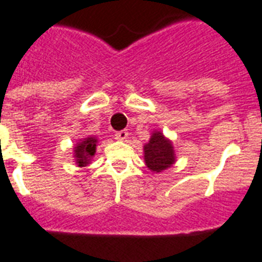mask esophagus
I'll use <instances>...</instances> for the list:
<instances>
[{
  "mask_svg": "<svg viewBox=\"0 0 262 262\" xmlns=\"http://www.w3.org/2000/svg\"><path fill=\"white\" fill-rule=\"evenodd\" d=\"M127 136H129V132L127 130H119L115 133V139L121 140V141H125L127 139Z\"/></svg>",
  "mask_w": 262,
  "mask_h": 262,
  "instance_id": "esophagus-1",
  "label": "esophagus"
}]
</instances>
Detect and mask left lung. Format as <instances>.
Masks as SVG:
<instances>
[{
    "label": "left lung",
    "instance_id": "8db88e82",
    "mask_svg": "<svg viewBox=\"0 0 262 262\" xmlns=\"http://www.w3.org/2000/svg\"><path fill=\"white\" fill-rule=\"evenodd\" d=\"M144 159L148 168L152 171L160 172L162 170H166L175 162L171 143L164 139L162 133L155 132L149 143L144 147Z\"/></svg>",
    "mask_w": 262,
    "mask_h": 262
}]
</instances>
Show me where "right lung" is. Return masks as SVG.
<instances>
[{"mask_svg":"<svg viewBox=\"0 0 262 262\" xmlns=\"http://www.w3.org/2000/svg\"><path fill=\"white\" fill-rule=\"evenodd\" d=\"M75 148V156L76 159H77V164H79L80 167L87 166L91 156L95 155L96 140H95V137H88V139H85L84 141L79 143V145Z\"/></svg>","mask_w":262,"mask_h":262,"instance_id":"add662e5","label":"right lung"}]
</instances>
